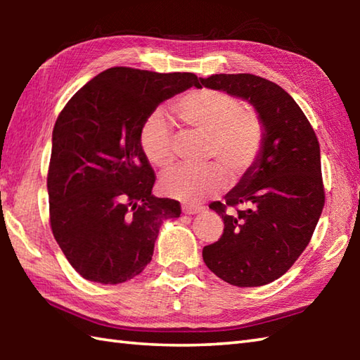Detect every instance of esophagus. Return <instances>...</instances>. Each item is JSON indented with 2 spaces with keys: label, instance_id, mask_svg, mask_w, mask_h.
<instances>
[{
  "label": "esophagus",
  "instance_id": "1",
  "mask_svg": "<svg viewBox=\"0 0 360 360\" xmlns=\"http://www.w3.org/2000/svg\"><path fill=\"white\" fill-rule=\"evenodd\" d=\"M200 211H202V208H200V206H188V205L182 206V212H184V214H188V216L197 214V212H200Z\"/></svg>",
  "mask_w": 360,
  "mask_h": 360
}]
</instances>
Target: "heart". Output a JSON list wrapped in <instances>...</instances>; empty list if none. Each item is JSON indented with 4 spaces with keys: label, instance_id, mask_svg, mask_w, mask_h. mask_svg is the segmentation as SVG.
I'll list each match as a JSON object with an SVG mask.
<instances>
[{
    "label": "heart",
    "instance_id": "obj_1",
    "mask_svg": "<svg viewBox=\"0 0 360 360\" xmlns=\"http://www.w3.org/2000/svg\"><path fill=\"white\" fill-rule=\"evenodd\" d=\"M173 111L186 129L205 133L206 158L217 163L176 167L162 176V192L186 203H198L222 191L224 172L238 179L257 160L265 139L260 115L222 90H191L173 103ZM139 146L146 158L158 168L173 163L174 130L162 112H152L139 130ZM219 166L221 167L218 168Z\"/></svg>",
    "mask_w": 360,
    "mask_h": 360
}]
</instances>
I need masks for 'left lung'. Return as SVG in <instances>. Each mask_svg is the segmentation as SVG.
<instances>
[{"label": "left lung", "instance_id": "obj_1", "mask_svg": "<svg viewBox=\"0 0 360 360\" xmlns=\"http://www.w3.org/2000/svg\"><path fill=\"white\" fill-rule=\"evenodd\" d=\"M200 82L248 100L265 127L257 160L224 203L210 205L222 217L224 233L203 248L206 266L222 281L257 288L294 265L318 225L326 202L319 141L295 100L268 79L243 72Z\"/></svg>", "mask_w": 360, "mask_h": 360}]
</instances>
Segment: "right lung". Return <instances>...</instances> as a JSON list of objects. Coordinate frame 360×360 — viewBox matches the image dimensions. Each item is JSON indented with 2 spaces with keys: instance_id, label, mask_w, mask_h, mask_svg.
I'll return each mask as SVG.
<instances>
[{
  "instance_id": "right-lung-1",
  "label": "right lung",
  "mask_w": 360,
  "mask_h": 360,
  "mask_svg": "<svg viewBox=\"0 0 360 360\" xmlns=\"http://www.w3.org/2000/svg\"><path fill=\"white\" fill-rule=\"evenodd\" d=\"M198 87L192 72L115 66L72 95L52 131L47 173L53 238L89 281L119 284L149 264L165 219L181 205L152 195L155 173L139 146L162 101Z\"/></svg>"
}]
</instances>
